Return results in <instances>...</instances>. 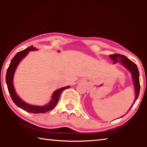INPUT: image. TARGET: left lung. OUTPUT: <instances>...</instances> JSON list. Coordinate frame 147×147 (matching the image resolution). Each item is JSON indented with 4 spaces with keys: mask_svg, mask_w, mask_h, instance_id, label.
<instances>
[{
    "mask_svg": "<svg viewBox=\"0 0 147 147\" xmlns=\"http://www.w3.org/2000/svg\"><path fill=\"white\" fill-rule=\"evenodd\" d=\"M109 58H111V60L113 61V63H117L119 61V63L123 64V65L130 72V73L131 74V76H132L134 89H135V91H136V97H135V100H134L132 105L131 106V108L129 109V110H130V109L131 108V107L134 106V103L136 102L137 99H138L139 96V91H140L139 73L138 68L135 63H134L133 61H131L130 59H129L124 55H121V54H111V55H109ZM129 110L128 111V112L129 111Z\"/></svg>",
    "mask_w": 147,
    "mask_h": 147,
    "instance_id": "8db88e82",
    "label": "left lung"
}]
</instances>
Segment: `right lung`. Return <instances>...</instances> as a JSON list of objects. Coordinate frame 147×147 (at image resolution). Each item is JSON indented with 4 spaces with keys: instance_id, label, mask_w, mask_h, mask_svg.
Returning <instances> with one entry per match:
<instances>
[{
    "instance_id": "add662e5",
    "label": "right lung",
    "mask_w": 147,
    "mask_h": 147,
    "mask_svg": "<svg viewBox=\"0 0 147 147\" xmlns=\"http://www.w3.org/2000/svg\"><path fill=\"white\" fill-rule=\"evenodd\" d=\"M36 50L37 49L36 48H34L33 46H30L26 49L25 50H23V51L17 53L16 55L11 59L10 64H9L8 68V70H7L6 82L7 87H8V91L9 93V94H10L12 100L13 101V102L16 104L17 106L29 113H44L47 112V111L52 110V109L56 106V104L58 103V102L59 100V96H60L61 92L63 91L64 89L69 88L70 86L63 87V88L57 89V90L55 91V92L53 93V96H52V99L51 102L45 106H38L30 105V104H28L26 103L25 102H24L18 95H17L16 91H15L13 84V80L15 71H16L19 62L21 61L27 54H28L29 51H36Z\"/></svg>"
}]
</instances>
